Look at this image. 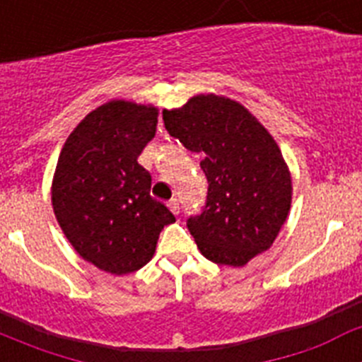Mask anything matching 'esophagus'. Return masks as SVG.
Listing matches in <instances>:
<instances>
[{
  "label": "esophagus",
  "mask_w": 362,
  "mask_h": 362,
  "mask_svg": "<svg viewBox=\"0 0 362 362\" xmlns=\"http://www.w3.org/2000/svg\"><path fill=\"white\" fill-rule=\"evenodd\" d=\"M168 209H170L172 212L175 214V216H179V210H181V209H179V201L177 199H170V201H168Z\"/></svg>",
  "instance_id": "1"
}]
</instances>
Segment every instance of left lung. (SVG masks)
Returning <instances> with one entry per match:
<instances>
[{"label": "left lung", "instance_id": "left-lung-1", "mask_svg": "<svg viewBox=\"0 0 362 362\" xmlns=\"http://www.w3.org/2000/svg\"><path fill=\"white\" fill-rule=\"evenodd\" d=\"M165 129L192 152L204 153L209 181L203 212L187 226L212 263L245 267L268 250L292 203V177L279 146L241 103L223 95H194L163 110Z\"/></svg>", "mask_w": 362, "mask_h": 362}]
</instances>
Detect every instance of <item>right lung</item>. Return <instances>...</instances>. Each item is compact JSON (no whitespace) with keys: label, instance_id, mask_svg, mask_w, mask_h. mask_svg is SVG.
I'll return each instance as SVG.
<instances>
[{"label":"right lung","instance_id":"obj_1","mask_svg":"<svg viewBox=\"0 0 362 362\" xmlns=\"http://www.w3.org/2000/svg\"><path fill=\"white\" fill-rule=\"evenodd\" d=\"M156 127V107L114 99L74 129L57 159V223L74 250L114 276L145 267L161 230L175 221L150 196L152 175L137 163Z\"/></svg>","mask_w":362,"mask_h":362}]
</instances>
